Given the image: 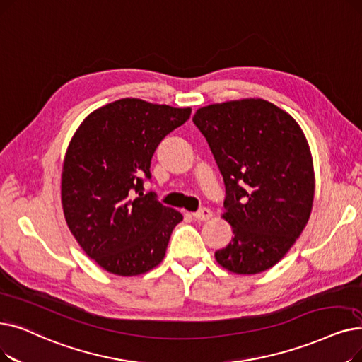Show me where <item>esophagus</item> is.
Segmentation results:
<instances>
[{"instance_id": "34e87169", "label": "esophagus", "mask_w": 362, "mask_h": 362, "mask_svg": "<svg viewBox=\"0 0 362 362\" xmlns=\"http://www.w3.org/2000/svg\"><path fill=\"white\" fill-rule=\"evenodd\" d=\"M192 217L195 220H199V222H204V220H209L213 217V211L210 209H201V210L192 213Z\"/></svg>"}]
</instances>
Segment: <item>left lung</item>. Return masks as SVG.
I'll return each mask as SVG.
<instances>
[{
    "label": "left lung",
    "mask_w": 362,
    "mask_h": 362,
    "mask_svg": "<svg viewBox=\"0 0 362 362\" xmlns=\"http://www.w3.org/2000/svg\"><path fill=\"white\" fill-rule=\"evenodd\" d=\"M222 173L230 243L220 266L238 275L272 268L300 237L315 192L312 155L296 119L263 99L199 107L192 118Z\"/></svg>",
    "instance_id": "1"
}]
</instances>
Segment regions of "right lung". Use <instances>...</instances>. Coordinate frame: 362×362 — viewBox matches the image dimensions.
Masks as SVG:
<instances>
[{
    "mask_svg": "<svg viewBox=\"0 0 362 362\" xmlns=\"http://www.w3.org/2000/svg\"><path fill=\"white\" fill-rule=\"evenodd\" d=\"M191 117V107L119 99L93 111L72 136L62 170V206L86 255L119 276L158 266L183 216L144 195L161 140Z\"/></svg>",
    "mask_w": 362,
    "mask_h": 362,
    "instance_id": "add662e5",
    "label": "right lung"
}]
</instances>
